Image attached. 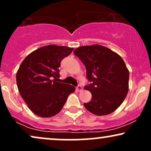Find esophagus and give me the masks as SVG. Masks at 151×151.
I'll list each match as a JSON object with an SVG mask.
<instances>
[{"label":"esophagus","instance_id":"34e87169","mask_svg":"<svg viewBox=\"0 0 151 151\" xmlns=\"http://www.w3.org/2000/svg\"><path fill=\"white\" fill-rule=\"evenodd\" d=\"M77 90L78 91H79V92H80V91H81L82 90H83V87H82L81 86L78 85L77 86Z\"/></svg>","mask_w":151,"mask_h":151}]
</instances>
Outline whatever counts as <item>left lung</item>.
Listing matches in <instances>:
<instances>
[{
	"mask_svg": "<svg viewBox=\"0 0 151 151\" xmlns=\"http://www.w3.org/2000/svg\"><path fill=\"white\" fill-rule=\"evenodd\" d=\"M74 53L86 69L90 83L84 88L92 94L83 103L88 111L98 116L108 115L119 107L128 92L129 71L119 55L103 46H83Z\"/></svg>",
	"mask_w": 151,
	"mask_h": 151,
	"instance_id": "left-lung-1",
	"label": "left lung"
}]
</instances>
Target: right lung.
Listing matches in <instances>:
<instances>
[{
    "label": "right lung",
    "instance_id": "1",
    "mask_svg": "<svg viewBox=\"0 0 151 151\" xmlns=\"http://www.w3.org/2000/svg\"><path fill=\"white\" fill-rule=\"evenodd\" d=\"M73 48L51 45L42 47L26 57L17 72L18 90L34 114L51 117L60 111L74 86L57 82L60 62Z\"/></svg>",
    "mask_w": 151,
    "mask_h": 151
}]
</instances>
